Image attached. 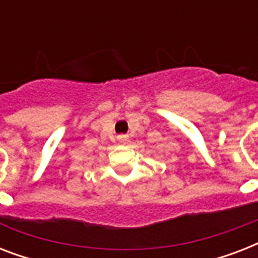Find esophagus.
<instances>
[{
	"label": "esophagus",
	"instance_id": "obj_1",
	"mask_svg": "<svg viewBox=\"0 0 258 258\" xmlns=\"http://www.w3.org/2000/svg\"><path fill=\"white\" fill-rule=\"evenodd\" d=\"M117 141L120 142V143H127V142H128V137H127V135H119V137H117Z\"/></svg>",
	"mask_w": 258,
	"mask_h": 258
}]
</instances>
